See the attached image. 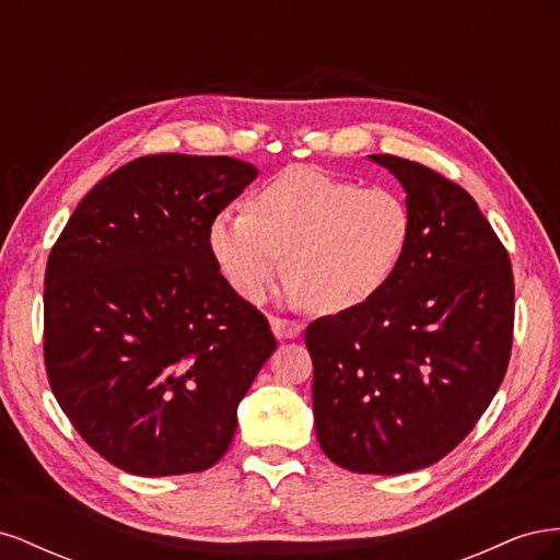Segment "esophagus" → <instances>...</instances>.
Here are the masks:
<instances>
[{"label":"esophagus","mask_w":560,"mask_h":560,"mask_svg":"<svg viewBox=\"0 0 560 560\" xmlns=\"http://www.w3.org/2000/svg\"><path fill=\"white\" fill-rule=\"evenodd\" d=\"M270 329L278 338H296L303 329L301 322L296 319H287V317H270Z\"/></svg>","instance_id":"1"}]
</instances>
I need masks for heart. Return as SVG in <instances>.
<instances>
[{
    "mask_svg": "<svg viewBox=\"0 0 560 560\" xmlns=\"http://www.w3.org/2000/svg\"><path fill=\"white\" fill-rule=\"evenodd\" d=\"M411 206L389 186H362L292 165L210 224V252L241 296L257 301L290 261V294L346 313L393 280L409 249Z\"/></svg>",
    "mask_w": 560,
    "mask_h": 560,
    "instance_id": "b5f03b06",
    "label": "heart"
}]
</instances>
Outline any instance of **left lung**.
Listing matches in <instances>:
<instances>
[{"label":"left lung","mask_w":560,"mask_h":560,"mask_svg":"<svg viewBox=\"0 0 560 560\" xmlns=\"http://www.w3.org/2000/svg\"><path fill=\"white\" fill-rule=\"evenodd\" d=\"M413 214L409 249L362 306L306 329L317 442L358 474L430 467L474 430L510 364L514 276L463 186L389 154Z\"/></svg>","instance_id":"1"}]
</instances>
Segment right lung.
I'll return each mask as SVG.
<instances>
[{"label":"right lung","mask_w":560,"mask_h":560,"mask_svg":"<svg viewBox=\"0 0 560 560\" xmlns=\"http://www.w3.org/2000/svg\"><path fill=\"white\" fill-rule=\"evenodd\" d=\"M257 173L231 156L135 159L93 186L48 254V385L118 469L202 471L231 446L238 404L278 343L219 273L208 235Z\"/></svg>","instance_id":"add662e5"}]
</instances>
